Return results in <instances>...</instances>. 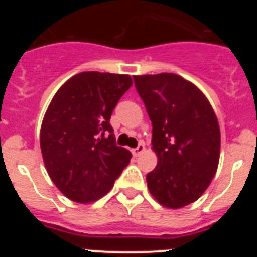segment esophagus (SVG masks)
Returning a JSON list of instances; mask_svg holds the SVG:
<instances>
[{
    "label": "esophagus",
    "instance_id": "obj_1",
    "mask_svg": "<svg viewBox=\"0 0 257 257\" xmlns=\"http://www.w3.org/2000/svg\"><path fill=\"white\" fill-rule=\"evenodd\" d=\"M144 151H145L144 144H143V143H140V144L138 145V147H136L135 149H133V154L135 157H138V156H140V154H142Z\"/></svg>",
    "mask_w": 257,
    "mask_h": 257
}]
</instances>
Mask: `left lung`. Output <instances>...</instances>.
Masks as SVG:
<instances>
[{
  "instance_id": "left-lung-1",
  "label": "left lung",
  "mask_w": 257,
  "mask_h": 257,
  "mask_svg": "<svg viewBox=\"0 0 257 257\" xmlns=\"http://www.w3.org/2000/svg\"><path fill=\"white\" fill-rule=\"evenodd\" d=\"M152 121V149L158 157L147 175L158 203L181 208L196 202L216 174L220 127L203 92L174 73L134 76Z\"/></svg>"
}]
</instances>
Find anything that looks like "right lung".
Returning a JSON list of instances; mask_svg holds the SVG:
<instances>
[{
    "label": "right lung",
    "instance_id": "1",
    "mask_svg": "<svg viewBox=\"0 0 257 257\" xmlns=\"http://www.w3.org/2000/svg\"><path fill=\"white\" fill-rule=\"evenodd\" d=\"M133 85L128 74L82 72L69 78L45 113L40 144L47 174L70 201L105 196L131 160L115 145L110 115Z\"/></svg>",
    "mask_w": 257,
    "mask_h": 257
}]
</instances>
